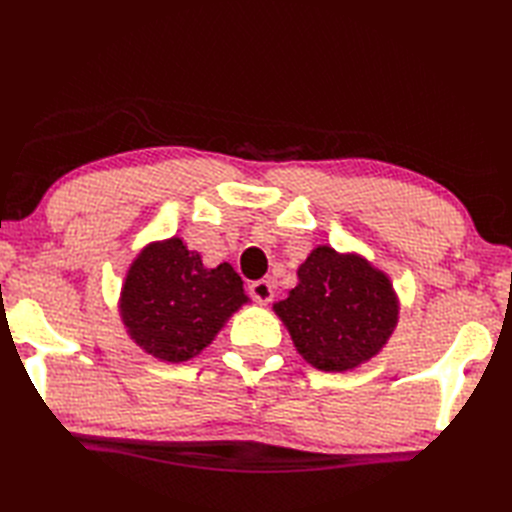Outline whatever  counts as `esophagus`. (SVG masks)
I'll list each match as a JSON object with an SVG mask.
<instances>
[{
	"label": "esophagus",
	"mask_w": 512,
	"mask_h": 512,
	"mask_svg": "<svg viewBox=\"0 0 512 512\" xmlns=\"http://www.w3.org/2000/svg\"><path fill=\"white\" fill-rule=\"evenodd\" d=\"M273 288L275 286L270 284L268 279H259L248 286V295L253 297L257 303H268V301H273Z\"/></svg>",
	"instance_id": "esophagus-1"
}]
</instances>
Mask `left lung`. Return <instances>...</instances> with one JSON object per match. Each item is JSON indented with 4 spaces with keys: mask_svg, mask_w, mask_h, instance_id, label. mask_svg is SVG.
I'll list each match as a JSON object with an SVG mask.
<instances>
[{
    "mask_svg": "<svg viewBox=\"0 0 512 512\" xmlns=\"http://www.w3.org/2000/svg\"><path fill=\"white\" fill-rule=\"evenodd\" d=\"M297 275L299 286L275 303V312L299 354L325 372H345L376 356L398 319L389 279L365 259L328 246L312 250Z\"/></svg>",
    "mask_w": 512,
    "mask_h": 512,
    "instance_id": "8db88e82",
    "label": "left lung"
}]
</instances>
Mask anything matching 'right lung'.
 <instances>
[{"label":"right lung","mask_w":512,"mask_h":512,"mask_svg":"<svg viewBox=\"0 0 512 512\" xmlns=\"http://www.w3.org/2000/svg\"><path fill=\"white\" fill-rule=\"evenodd\" d=\"M244 301L233 266L206 268L198 253L173 237L138 255L125 279L121 312L143 350L180 363L200 354Z\"/></svg>","instance_id":"add662e5"}]
</instances>
